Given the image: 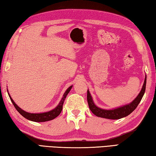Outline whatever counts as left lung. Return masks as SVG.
<instances>
[{
    "label": "left lung",
    "mask_w": 156,
    "mask_h": 156,
    "mask_svg": "<svg viewBox=\"0 0 156 156\" xmlns=\"http://www.w3.org/2000/svg\"><path fill=\"white\" fill-rule=\"evenodd\" d=\"M146 83H147V76H145L144 82L142 86V88L141 89L140 92L138 95L135 99L132 101L131 103L128 105H124L122 107L115 108L113 109H103L101 108L98 107L96 105L94 104L92 99V97L91 96L89 91L87 90V102L89 105V107L91 112L96 115L98 117L107 118V119H113V120H117L120 119V118L126 117L128 115L130 114L131 113L133 112L136 109V108L138 107L140 102L141 101L142 97L144 96V94L145 92V89H146Z\"/></svg>",
    "instance_id": "left-lung-1"
}]
</instances>
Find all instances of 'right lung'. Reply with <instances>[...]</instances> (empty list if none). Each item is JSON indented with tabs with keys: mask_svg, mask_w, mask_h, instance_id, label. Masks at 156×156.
Instances as JSON below:
<instances>
[{
	"mask_svg": "<svg viewBox=\"0 0 156 156\" xmlns=\"http://www.w3.org/2000/svg\"><path fill=\"white\" fill-rule=\"evenodd\" d=\"M72 88V85L70 86L69 87L66 91L65 92L64 95H63V97L62 98L61 100H60V103L55 108V109H52L51 111H49V112H44V113H28L25 112L24 110H23L22 109L18 106V105L15 103L14 100H12V98L10 96V95L9 94V96L10 98V100H11L12 102L14 105V107L16 108L18 112H19L21 115H22L23 117L27 118V120H30L31 121H34V122H46V121H49V120H51L54 118H56L58 115H59V114L62 112V106H63V103H64V101L67 97V94H69V92L70 91L71 89Z\"/></svg>",
	"mask_w": 156,
	"mask_h": 156,
	"instance_id": "right-lung-1",
	"label": "right lung"
}]
</instances>
